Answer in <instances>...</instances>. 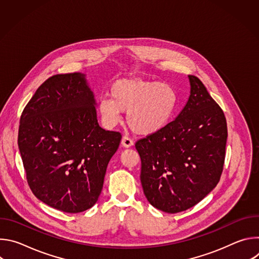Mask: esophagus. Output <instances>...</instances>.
Returning <instances> with one entry per match:
<instances>
[{
  "label": "esophagus",
  "instance_id": "1",
  "mask_svg": "<svg viewBox=\"0 0 259 259\" xmlns=\"http://www.w3.org/2000/svg\"><path fill=\"white\" fill-rule=\"evenodd\" d=\"M134 143H133V141L128 137V136H124L123 138H122V145L124 146V147H130V146H132Z\"/></svg>",
  "mask_w": 259,
  "mask_h": 259
}]
</instances>
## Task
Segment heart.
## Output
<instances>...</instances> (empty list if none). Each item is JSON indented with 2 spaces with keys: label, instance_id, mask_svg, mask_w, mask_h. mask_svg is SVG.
Instances as JSON below:
<instances>
[{
  "label": "heart",
  "instance_id": "heart-1",
  "mask_svg": "<svg viewBox=\"0 0 259 259\" xmlns=\"http://www.w3.org/2000/svg\"><path fill=\"white\" fill-rule=\"evenodd\" d=\"M110 96L98 102V112L103 123L117 126L122 112L127 113L131 130L140 135H151L162 131L171 121L175 112L177 96L175 90L166 83L123 79L114 83Z\"/></svg>",
  "mask_w": 259,
  "mask_h": 259
}]
</instances>
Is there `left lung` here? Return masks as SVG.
<instances>
[{
    "label": "left lung",
    "instance_id": "obj_1",
    "mask_svg": "<svg viewBox=\"0 0 259 259\" xmlns=\"http://www.w3.org/2000/svg\"><path fill=\"white\" fill-rule=\"evenodd\" d=\"M191 94L176 119L135 143L140 181L151 205L178 213L202 201L224 170L228 127L204 84L189 76Z\"/></svg>",
    "mask_w": 259,
    "mask_h": 259
}]
</instances>
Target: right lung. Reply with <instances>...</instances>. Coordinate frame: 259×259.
Masks as SVG:
<instances>
[{
	"label": "right lung",
	"mask_w": 259,
	"mask_h": 259,
	"mask_svg": "<svg viewBox=\"0 0 259 259\" xmlns=\"http://www.w3.org/2000/svg\"><path fill=\"white\" fill-rule=\"evenodd\" d=\"M86 75H55L28 101L20 117L18 149L33 195L66 213L91 208L122 135L97 122Z\"/></svg>",
	"instance_id": "1"
}]
</instances>
